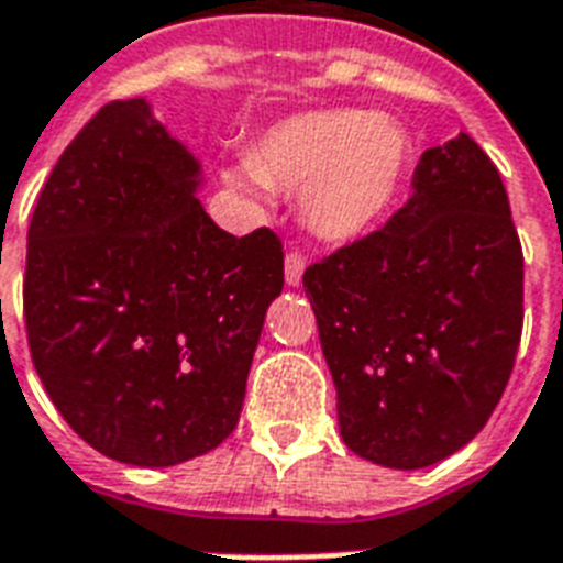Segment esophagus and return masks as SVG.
Returning a JSON list of instances; mask_svg holds the SVG:
<instances>
[{"instance_id":"obj_1","label":"esophagus","mask_w":563,"mask_h":563,"mask_svg":"<svg viewBox=\"0 0 563 563\" xmlns=\"http://www.w3.org/2000/svg\"><path fill=\"white\" fill-rule=\"evenodd\" d=\"M303 254H300V251H289V254H286V283H289V286H300V280H303Z\"/></svg>"}]
</instances>
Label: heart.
<instances>
[{"label": "heart", "mask_w": 563, "mask_h": 563, "mask_svg": "<svg viewBox=\"0 0 563 563\" xmlns=\"http://www.w3.org/2000/svg\"><path fill=\"white\" fill-rule=\"evenodd\" d=\"M405 162L408 141L390 118L327 109L272 126L228 178L257 194L268 185L306 190L309 225L329 240H353L387 213Z\"/></svg>", "instance_id": "obj_1"}]
</instances>
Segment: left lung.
Segmentation results:
<instances>
[{"label": "left lung", "instance_id": "obj_1", "mask_svg": "<svg viewBox=\"0 0 563 563\" xmlns=\"http://www.w3.org/2000/svg\"><path fill=\"white\" fill-rule=\"evenodd\" d=\"M385 225L306 268L346 448L424 468L483 431L523 329V251L509 196L460 132L424 150Z\"/></svg>", "mask_w": 563, "mask_h": 563}]
</instances>
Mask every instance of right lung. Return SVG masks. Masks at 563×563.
Segmentation results:
<instances>
[{
	"label": "right lung",
	"mask_w": 563,
	"mask_h": 563,
	"mask_svg": "<svg viewBox=\"0 0 563 563\" xmlns=\"http://www.w3.org/2000/svg\"><path fill=\"white\" fill-rule=\"evenodd\" d=\"M199 164L112 100L54 164L29 228L31 361L80 440L118 463L202 456L240 422L280 236H231L196 199Z\"/></svg>",
	"instance_id": "1"
}]
</instances>
